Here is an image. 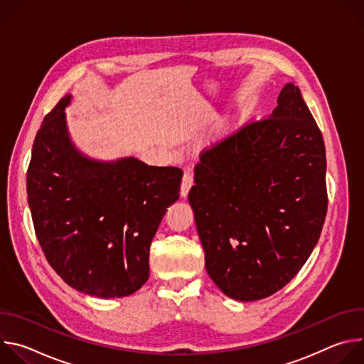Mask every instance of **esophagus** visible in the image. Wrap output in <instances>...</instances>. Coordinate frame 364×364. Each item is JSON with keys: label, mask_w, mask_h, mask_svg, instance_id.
<instances>
[{"label": "esophagus", "mask_w": 364, "mask_h": 364, "mask_svg": "<svg viewBox=\"0 0 364 364\" xmlns=\"http://www.w3.org/2000/svg\"><path fill=\"white\" fill-rule=\"evenodd\" d=\"M194 184V180H193V176L187 171V173H184V176H183V181H181V188H180V194H181V197L183 198H186L187 197V194H188V191H190V188H191V186Z\"/></svg>", "instance_id": "34e87169"}]
</instances>
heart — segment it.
I'll use <instances>...</instances> for the list:
<instances>
[{
  "instance_id": "heart-1",
  "label": "heart",
  "mask_w": 364,
  "mask_h": 364,
  "mask_svg": "<svg viewBox=\"0 0 364 364\" xmlns=\"http://www.w3.org/2000/svg\"><path fill=\"white\" fill-rule=\"evenodd\" d=\"M232 128H233V122H228V124L225 125V129H223V132H225V134H228L229 131H232Z\"/></svg>"
}]
</instances>
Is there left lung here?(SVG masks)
<instances>
[{"label":"left lung","mask_w":364,"mask_h":364,"mask_svg":"<svg viewBox=\"0 0 364 364\" xmlns=\"http://www.w3.org/2000/svg\"><path fill=\"white\" fill-rule=\"evenodd\" d=\"M326 170L321 131L294 83L268 119L201 155L188 203L205 271L223 294L262 299L298 274L324 225Z\"/></svg>","instance_id":"obj_1"}]
</instances>
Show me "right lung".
<instances>
[{"mask_svg":"<svg viewBox=\"0 0 364 364\" xmlns=\"http://www.w3.org/2000/svg\"><path fill=\"white\" fill-rule=\"evenodd\" d=\"M60 99L43 121L31 152L27 194L46 259L79 292L122 298L149 275V246L180 197L183 171L135 157L96 160L73 142Z\"/></svg>","mask_w":364,"mask_h":364,"instance_id":"add662e5","label":"right lung"}]
</instances>
